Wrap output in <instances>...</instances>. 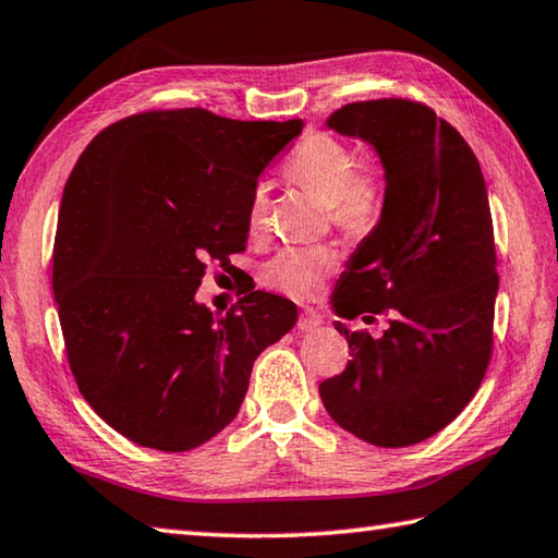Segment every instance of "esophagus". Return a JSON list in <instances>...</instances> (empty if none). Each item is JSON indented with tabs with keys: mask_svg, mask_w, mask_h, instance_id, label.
Returning <instances> with one entry per match:
<instances>
[{
	"mask_svg": "<svg viewBox=\"0 0 558 558\" xmlns=\"http://www.w3.org/2000/svg\"><path fill=\"white\" fill-rule=\"evenodd\" d=\"M320 324H324V316H320L316 308H304V314L299 318V328L304 330V333H311V330H316Z\"/></svg>",
	"mask_w": 558,
	"mask_h": 558,
	"instance_id": "34e87169",
	"label": "esophagus"
}]
</instances>
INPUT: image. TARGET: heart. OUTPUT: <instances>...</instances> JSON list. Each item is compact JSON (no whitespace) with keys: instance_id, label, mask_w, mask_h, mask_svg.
Instances as JSON below:
<instances>
[{"instance_id":"heart-1","label":"heart","mask_w":558,"mask_h":558,"mask_svg":"<svg viewBox=\"0 0 558 558\" xmlns=\"http://www.w3.org/2000/svg\"><path fill=\"white\" fill-rule=\"evenodd\" d=\"M287 173L304 185L320 203L328 205L330 218L348 232H367L383 208V173L375 163H355L348 146L330 134H311L291 154ZM269 195L264 185H254L247 203V230L252 234L267 228ZM338 257L326 247H294L279 252L262 271L264 284L294 299H311L336 269Z\"/></svg>"}]
</instances>
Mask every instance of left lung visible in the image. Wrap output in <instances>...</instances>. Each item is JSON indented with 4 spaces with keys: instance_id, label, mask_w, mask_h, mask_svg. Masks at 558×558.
Wrapping results in <instances>:
<instances>
[{
    "instance_id": "1",
    "label": "left lung",
    "mask_w": 558,
    "mask_h": 558,
    "mask_svg": "<svg viewBox=\"0 0 558 558\" xmlns=\"http://www.w3.org/2000/svg\"><path fill=\"white\" fill-rule=\"evenodd\" d=\"M326 124L373 146L385 171L383 213L330 304L365 324L387 314L389 326L373 338L333 320L353 360L318 392L348 434L414 446L463 412L490 363L500 279L485 179L463 136L426 105L353 102Z\"/></svg>"
}]
</instances>
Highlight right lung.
Returning <instances> with one entry per match:
<instances>
[{"label": "right lung", "instance_id": "obj_1", "mask_svg": "<svg viewBox=\"0 0 558 558\" xmlns=\"http://www.w3.org/2000/svg\"><path fill=\"white\" fill-rule=\"evenodd\" d=\"M301 120L240 122L201 107L142 112L81 154L58 210L53 296L71 373L114 432L191 451L238 416L254 360L296 324L250 291L225 316L195 299L205 262L247 244V203Z\"/></svg>", "mask_w": 558, "mask_h": 558}]
</instances>
